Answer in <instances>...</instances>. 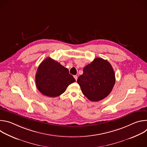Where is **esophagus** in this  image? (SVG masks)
<instances>
[{
  "instance_id": "1",
  "label": "esophagus",
  "mask_w": 147,
  "mask_h": 147,
  "mask_svg": "<svg viewBox=\"0 0 147 147\" xmlns=\"http://www.w3.org/2000/svg\"><path fill=\"white\" fill-rule=\"evenodd\" d=\"M74 78H75V80L77 81V78H78V77H77V76H74Z\"/></svg>"
}]
</instances>
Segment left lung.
Returning a JSON list of instances; mask_svg holds the SVG:
<instances>
[{
    "label": "left lung",
    "instance_id": "8db88e82",
    "mask_svg": "<svg viewBox=\"0 0 147 147\" xmlns=\"http://www.w3.org/2000/svg\"><path fill=\"white\" fill-rule=\"evenodd\" d=\"M82 94L89 100L97 102L106 98L115 83V74L110 63L95 58L83 69V74L77 79Z\"/></svg>",
    "mask_w": 147,
    "mask_h": 147
}]
</instances>
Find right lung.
Masks as SVG:
<instances>
[{"instance_id":"obj_1","label":"right lung","mask_w":147,"mask_h":147,"mask_svg":"<svg viewBox=\"0 0 147 147\" xmlns=\"http://www.w3.org/2000/svg\"><path fill=\"white\" fill-rule=\"evenodd\" d=\"M75 81V78L69 74L67 68L51 57L42 61L35 76L38 90L49 97L60 95L70 84Z\"/></svg>"}]
</instances>
